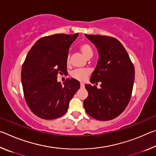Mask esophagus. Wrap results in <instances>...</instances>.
<instances>
[{"label": "esophagus", "mask_w": 156, "mask_h": 156, "mask_svg": "<svg viewBox=\"0 0 156 156\" xmlns=\"http://www.w3.org/2000/svg\"><path fill=\"white\" fill-rule=\"evenodd\" d=\"M84 87V84L83 83H80V88H83Z\"/></svg>", "instance_id": "34e87169"}]
</instances>
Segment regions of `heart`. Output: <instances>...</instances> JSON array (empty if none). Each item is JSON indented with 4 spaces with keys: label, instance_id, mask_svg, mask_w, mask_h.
<instances>
[{
    "label": "heart",
    "instance_id": "heart-1",
    "mask_svg": "<svg viewBox=\"0 0 156 156\" xmlns=\"http://www.w3.org/2000/svg\"><path fill=\"white\" fill-rule=\"evenodd\" d=\"M79 49L81 51L83 56L87 59H90L93 56L94 52L90 44L87 43H83L79 46ZM67 64H69V56L67 58ZM89 75V72L87 69H76L71 73V76L73 78L79 81H84L85 79L87 78V76Z\"/></svg>",
    "mask_w": 156,
    "mask_h": 156
}]
</instances>
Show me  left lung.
Segmentation results:
<instances>
[{"mask_svg":"<svg viewBox=\"0 0 156 156\" xmlns=\"http://www.w3.org/2000/svg\"><path fill=\"white\" fill-rule=\"evenodd\" d=\"M85 36L96 47L99 59L91 76V83L100 82V89L85 84L88 96L84 100L86 112L98 120L114 119L126 109L131 99L135 69L128 53L113 37Z\"/></svg>","mask_w":156,"mask_h":156,"instance_id":"obj_1","label":"left lung"}]
</instances>
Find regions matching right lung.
I'll list each match as a JSON object with an SVG mask.
<instances>
[{
  "label": "right lung",
  "instance_id": "add662e5",
  "mask_svg": "<svg viewBox=\"0 0 156 156\" xmlns=\"http://www.w3.org/2000/svg\"><path fill=\"white\" fill-rule=\"evenodd\" d=\"M78 34H57L37 41L29 51L21 71L23 93L29 108L38 117L53 120L67 112L69 103L80 88L76 79L64 85L57 81L67 71L68 50Z\"/></svg>",
  "mask_w": 156,
  "mask_h": 156
}]
</instances>
